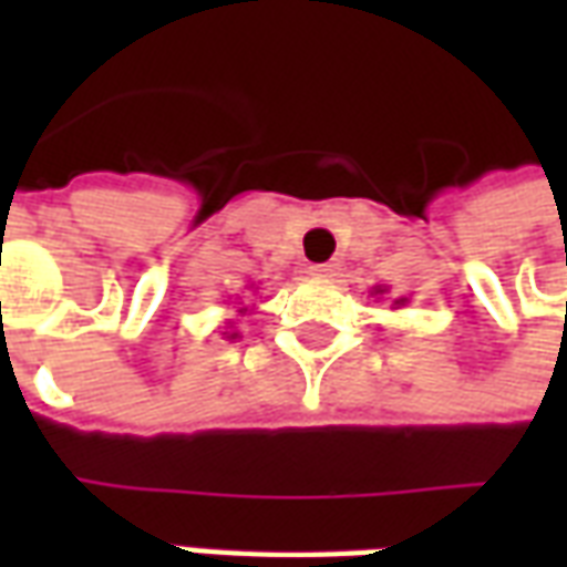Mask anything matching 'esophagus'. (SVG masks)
Instances as JSON below:
<instances>
[{
	"mask_svg": "<svg viewBox=\"0 0 567 567\" xmlns=\"http://www.w3.org/2000/svg\"><path fill=\"white\" fill-rule=\"evenodd\" d=\"M312 276H319V279H337L340 267L337 264H319V267H312Z\"/></svg>",
	"mask_w": 567,
	"mask_h": 567,
	"instance_id": "esophagus-1",
	"label": "esophagus"
}]
</instances>
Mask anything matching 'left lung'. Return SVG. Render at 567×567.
<instances>
[{
  "label": "left lung",
  "instance_id": "8db88e82",
  "mask_svg": "<svg viewBox=\"0 0 567 567\" xmlns=\"http://www.w3.org/2000/svg\"><path fill=\"white\" fill-rule=\"evenodd\" d=\"M385 291H389L385 285H377V288H373V297H382V295H385ZM401 307H406V297H394L392 309H401Z\"/></svg>",
  "mask_w": 567,
  "mask_h": 567
}]
</instances>
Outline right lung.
I'll return each instance as SVG.
<instances>
[{"instance_id": "add662e5", "label": "right lung", "mask_w": 567, "mask_h": 567, "mask_svg": "<svg viewBox=\"0 0 567 567\" xmlns=\"http://www.w3.org/2000/svg\"><path fill=\"white\" fill-rule=\"evenodd\" d=\"M248 295H258V288H255V285H248ZM234 309H236V316H248V309H251V307H246V303H243V300L236 297ZM221 337H224V340H239V331H236V321L234 319L224 321Z\"/></svg>"}]
</instances>
